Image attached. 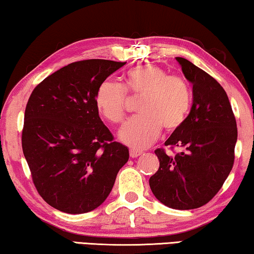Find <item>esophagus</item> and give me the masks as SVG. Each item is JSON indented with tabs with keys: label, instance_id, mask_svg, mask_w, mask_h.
<instances>
[{
	"label": "esophagus",
	"instance_id": "esophagus-1",
	"mask_svg": "<svg viewBox=\"0 0 254 254\" xmlns=\"http://www.w3.org/2000/svg\"><path fill=\"white\" fill-rule=\"evenodd\" d=\"M129 155H130L131 158H136V157H138V156H140V155H142V151H140V150H134V149H131V150L129 151Z\"/></svg>",
	"mask_w": 254,
	"mask_h": 254
}]
</instances>
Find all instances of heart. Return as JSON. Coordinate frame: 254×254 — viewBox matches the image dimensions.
Here are the masks:
<instances>
[{
	"label": "heart",
	"mask_w": 254,
	"mask_h": 254,
	"mask_svg": "<svg viewBox=\"0 0 254 254\" xmlns=\"http://www.w3.org/2000/svg\"><path fill=\"white\" fill-rule=\"evenodd\" d=\"M125 88L112 79L100 83L95 95L99 113L110 123L123 121L126 110V91L141 97L140 116L131 118L119 131L120 140L135 149L150 145L161 134L178 130L189 117L192 92L185 79L172 76L161 67L143 64L127 71Z\"/></svg>",
	"instance_id": "b5f03b06"
}]
</instances>
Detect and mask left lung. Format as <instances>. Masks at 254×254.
Masks as SVG:
<instances>
[{
  "mask_svg": "<svg viewBox=\"0 0 254 254\" xmlns=\"http://www.w3.org/2000/svg\"><path fill=\"white\" fill-rule=\"evenodd\" d=\"M176 60L193 84V104L185 124L165 141L180 152L169 156L156 149L159 169L149 185L166 207L187 210L209 202L228 178L234 165L237 125L220 83L186 59Z\"/></svg>",
  "mask_w": 254,
  "mask_h": 254,
  "instance_id": "1",
  "label": "left lung"
}]
</instances>
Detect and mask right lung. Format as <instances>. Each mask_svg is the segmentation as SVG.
<instances>
[{
	"label": "right lung",
	"instance_id": "add662e5",
	"mask_svg": "<svg viewBox=\"0 0 254 254\" xmlns=\"http://www.w3.org/2000/svg\"><path fill=\"white\" fill-rule=\"evenodd\" d=\"M126 64L102 59L72 62L48 76L31 93L22 147L34 186L55 209L88 213L109 196L127 147L99 118L100 83Z\"/></svg>",
	"mask_w": 254,
	"mask_h": 254
}]
</instances>
